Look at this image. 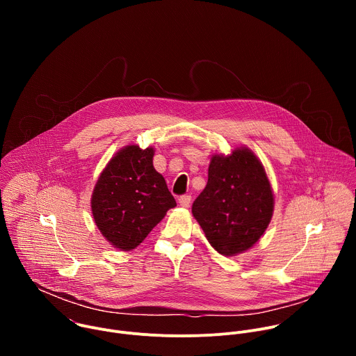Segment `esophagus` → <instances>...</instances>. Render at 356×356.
<instances>
[{"instance_id": "esophagus-1", "label": "esophagus", "mask_w": 356, "mask_h": 356, "mask_svg": "<svg viewBox=\"0 0 356 356\" xmlns=\"http://www.w3.org/2000/svg\"><path fill=\"white\" fill-rule=\"evenodd\" d=\"M179 202H180L181 207H188L190 202H191V195H188V194L180 195V197H179Z\"/></svg>"}]
</instances>
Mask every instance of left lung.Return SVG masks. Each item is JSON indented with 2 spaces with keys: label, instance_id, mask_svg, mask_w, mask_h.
Instances as JSON below:
<instances>
[{
  "label": "left lung",
  "instance_id": "obj_1",
  "mask_svg": "<svg viewBox=\"0 0 356 356\" xmlns=\"http://www.w3.org/2000/svg\"><path fill=\"white\" fill-rule=\"evenodd\" d=\"M191 211L221 255L234 257L253 246L273 214L270 183L259 159L246 147L213 156L207 186Z\"/></svg>",
  "mask_w": 356,
  "mask_h": 356
}]
</instances>
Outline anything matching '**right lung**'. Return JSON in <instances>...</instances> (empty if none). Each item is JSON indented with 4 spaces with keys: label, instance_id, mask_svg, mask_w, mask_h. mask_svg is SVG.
Wrapping results in <instances>:
<instances>
[{
    "label": "right lung",
    "instance_id": "right-lung-1",
    "mask_svg": "<svg viewBox=\"0 0 356 356\" xmlns=\"http://www.w3.org/2000/svg\"><path fill=\"white\" fill-rule=\"evenodd\" d=\"M176 206L161 173L154 168V149L129 145L101 173L91 197L95 225L121 250L136 248Z\"/></svg>",
    "mask_w": 356,
    "mask_h": 356
}]
</instances>
